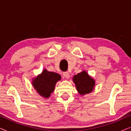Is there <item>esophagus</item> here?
I'll return each instance as SVG.
<instances>
[{
  "mask_svg": "<svg viewBox=\"0 0 131 131\" xmlns=\"http://www.w3.org/2000/svg\"><path fill=\"white\" fill-rule=\"evenodd\" d=\"M63 76L64 78H66V79H69L70 78V74L68 71H65V72H64Z\"/></svg>",
  "mask_w": 131,
  "mask_h": 131,
  "instance_id": "1",
  "label": "esophagus"
}]
</instances>
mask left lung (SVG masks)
I'll use <instances>...</instances> for the list:
<instances>
[{"label": "left lung", "instance_id": "8db88e82", "mask_svg": "<svg viewBox=\"0 0 131 131\" xmlns=\"http://www.w3.org/2000/svg\"><path fill=\"white\" fill-rule=\"evenodd\" d=\"M77 90L80 94L84 95L92 92L95 86V81L88 74L83 71L75 75L73 78Z\"/></svg>", "mask_w": 131, "mask_h": 131}]
</instances>
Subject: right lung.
Returning <instances> with one entry per match:
<instances>
[{
  "instance_id": "obj_1",
  "label": "right lung",
  "mask_w": 131,
  "mask_h": 131,
  "mask_svg": "<svg viewBox=\"0 0 131 131\" xmlns=\"http://www.w3.org/2000/svg\"><path fill=\"white\" fill-rule=\"evenodd\" d=\"M60 80V74L44 70L42 74L35 79L33 85L41 96L48 98L54 90L55 84Z\"/></svg>"
}]
</instances>
